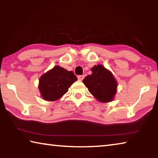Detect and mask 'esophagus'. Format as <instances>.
<instances>
[{
  "mask_svg": "<svg viewBox=\"0 0 158 158\" xmlns=\"http://www.w3.org/2000/svg\"><path fill=\"white\" fill-rule=\"evenodd\" d=\"M77 78H78V79L80 80V81H82L84 78V75H78L77 76Z\"/></svg>",
  "mask_w": 158,
  "mask_h": 158,
  "instance_id": "1",
  "label": "esophagus"
}]
</instances>
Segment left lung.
I'll return each instance as SVG.
<instances>
[{
    "label": "left lung",
    "instance_id": "left-lung-1",
    "mask_svg": "<svg viewBox=\"0 0 158 158\" xmlns=\"http://www.w3.org/2000/svg\"><path fill=\"white\" fill-rule=\"evenodd\" d=\"M91 71L92 74L83 80L89 92L102 102L113 100L116 93L117 82L112 74L101 65L94 66Z\"/></svg>",
    "mask_w": 158,
    "mask_h": 158
}]
</instances>
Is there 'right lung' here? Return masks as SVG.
<instances>
[{"label": "right lung", "mask_w": 158, "mask_h": 158, "mask_svg": "<svg viewBox=\"0 0 158 158\" xmlns=\"http://www.w3.org/2000/svg\"><path fill=\"white\" fill-rule=\"evenodd\" d=\"M77 80L73 71L56 66L40 77L39 90L44 100L55 101L65 94L69 87Z\"/></svg>", "instance_id": "1"}]
</instances>
